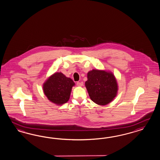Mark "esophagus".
Here are the masks:
<instances>
[{
    "label": "esophagus",
    "mask_w": 160,
    "mask_h": 160,
    "mask_svg": "<svg viewBox=\"0 0 160 160\" xmlns=\"http://www.w3.org/2000/svg\"><path fill=\"white\" fill-rule=\"evenodd\" d=\"M77 85L78 86L82 87L83 86V82H77Z\"/></svg>",
    "instance_id": "esophagus-1"
}]
</instances>
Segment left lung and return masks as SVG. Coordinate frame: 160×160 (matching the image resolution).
Returning <instances> with one entry per match:
<instances>
[{"mask_svg": "<svg viewBox=\"0 0 160 160\" xmlns=\"http://www.w3.org/2000/svg\"><path fill=\"white\" fill-rule=\"evenodd\" d=\"M85 86L91 100L101 105L111 102L118 90L117 80L112 73L97 69L88 72Z\"/></svg>", "mask_w": 160, "mask_h": 160, "instance_id": "left-lung-1", "label": "left lung"}]
</instances>
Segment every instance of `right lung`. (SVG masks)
Listing matches in <instances>:
<instances>
[{
	"label": "right lung",
	"instance_id": "1",
	"mask_svg": "<svg viewBox=\"0 0 160 160\" xmlns=\"http://www.w3.org/2000/svg\"><path fill=\"white\" fill-rule=\"evenodd\" d=\"M75 83L61 72L53 74L43 83V90L48 99L56 105L66 103Z\"/></svg>",
	"mask_w": 160,
	"mask_h": 160
}]
</instances>
